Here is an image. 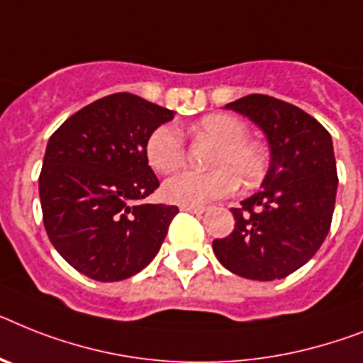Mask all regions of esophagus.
I'll use <instances>...</instances> for the list:
<instances>
[{
    "mask_svg": "<svg viewBox=\"0 0 363 363\" xmlns=\"http://www.w3.org/2000/svg\"><path fill=\"white\" fill-rule=\"evenodd\" d=\"M182 211H187V213H194V215H202L206 211V208H200V206H179Z\"/></svg>",
    "mask_w": 363,
    "mask_h": 363,
    "instance_id": "34e87169",
    "label": "esophagus"
}]
</instances>
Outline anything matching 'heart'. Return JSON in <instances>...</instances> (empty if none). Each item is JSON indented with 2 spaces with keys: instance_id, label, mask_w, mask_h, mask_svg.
I'll use <instances>...</instances> for the list:
<instances>
[{
  "instance_id": "heart-1",
  "label": "heart",
  "mask_w": 363,
  "mask_h": 363,
  "mask_svg": "<svg viewBox=\"0 0 363 363\" xmlns=\"http://www.w3.org/2000/svg\"><path fill=\"white\" fill-rule=\"evenodd\" d=\"M194 133L217 143L206 172L184 170L170 176L163 184V194L169 202L182 206H203L226 196L239 184L252 187L267 172V152L259 143L248 137L247 124L235 115L215 113L202 116L194 124ZM146 160L157 172L169 174L185 161V140L174 124L157 125L146 140Z\"/></svg>"
}]
</instances>
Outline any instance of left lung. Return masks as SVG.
Wrapping results in <instances>:
<instances>
[{
  "instance_id": "obj_1",
  "label": "left lung",
  "mask_w": 363,
  "mask_h": 363,
  "mask_svg": "<svg viewBox=\"0 0 363 363\" xmlns=\"http://www.w3.org/2000/svg\"><path fill=\"white\" fill-rule=\"evenodd\" d=\"M267 137L271 164L262 189L232 208L235 228L215 239L224 267L248 280H280L310 262L328 235L337 170L330 133L298 107L250 94L226 106Z\"/></svg>"
}]
</instances>
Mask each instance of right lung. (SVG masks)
<instances>
[{
  "label": "right lung",
  "instance_id": "obj_1",
  "mask_svg": "<svg viewBox=\"0 0 363 363\" xmlns=\"http://www.w3.org/2000/svg\"><path fill=\"white\" fill-rule=\"evenodd\" d=\"M172 118L174 111L116 92L77 111L48 140L38 178L44 228L81 274L118 282L160 252L178 208L139 200L160 187L146 140Z\"/></svg>",
  "mask_w": 363,
  "mask_h": 363
}]
</instances>
